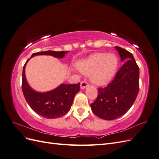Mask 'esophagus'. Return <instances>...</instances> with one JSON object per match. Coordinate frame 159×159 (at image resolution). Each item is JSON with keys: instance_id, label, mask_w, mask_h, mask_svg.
<instances>
[{"instance_id": "obj_1", "label": "esophagus", "mask_w": 159, "mask_h": 159, "mask_svg": "<svg viewBox=\"0 0 159 159\" xmlns=\"http://www.w3.org/2000/svg\"><path fill=\"white\" fill-rule=\"evenodd\" d=\"M88 85H89V84H88V83L87 82V81H81V82L80 88H81V89H85V88H87Z\"/></svg>"}]
</instances>
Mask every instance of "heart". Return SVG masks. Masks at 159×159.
I'll return each instance as SVG.
<instances>
[{"instance_id":"1","label":"heart","mask_w":159,"mask_h":159,"mask_svg":"<svg viewBox=\"0 0 159 159\" xmlns=\"http://www.w3.org/2000/svg\"><path fill=\"white\" fill-rule=\"evenodd\" d=\"M118 66V59L113 54L99 53L79 61L77 68L85 75H90L92 82L105 85L113 79Z\"/></svg>"}]
</instances>
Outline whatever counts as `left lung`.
<instances>
[{
	"mask_svg": "<svg viewBox=\"0 0 159 159\" xmlns=\"http://www.w3.org/2000/svg\"><path fill=\"white\" fill-rule=\"evenodd\" d=\"M125 63L114 80L104 88H98V95L91 104L92 112L99 118L113 120L121 117L131 107L139 89V68L131 53L115 46Z\"/></svg>",
	"mask_w": 159,
	"mask_h": 159,
	"instance_id": "left-lung-1",
	"label": "left lung"
}]
</instances>
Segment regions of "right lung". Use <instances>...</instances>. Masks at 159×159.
Instances as JSON below:
<instances>
[{
	"mask_svg": "<svg viewBox=\"0 0 159 159\" xmlns=\"http://www.w3.org/2000/svg\"><path fill=\"white\" fill-rule=\"evenodd\" d=\"M68 51H46L34 53L31 57L38 55H50L62 58ZM30 57V58H31ZM28 59L24 66L22 89L24 96L34 111L47 119H56L68 113L77 93L80 91V84H61L54 89L47 92H38L28 85L25 75V68Z\"/></svg>",
	"mask_w": 159,
	"mask_h": 159,
	"instance_id": "obj_1",
	"label": "right lung"
}]
</instances>
